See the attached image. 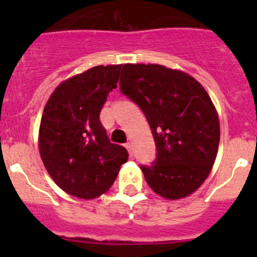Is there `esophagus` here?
I'll return each mask as SVG.
<instances>
[{"label": "esophagus", "mask_w": 257, "mask_h": 257, "mask_svg": "<svg viewBox=\"0 0 257 257\" xmlns=\"http://www.w3.org/2000/svg\"><path fill=\"white\" fill-rule=\"evenodd\" d=\"M126 148H127V151H128V153H130V156H133V153H134L133 144H131V143H127V144H126Z\"/></svg>", "instance_id": "34e87169"}]
</instances>
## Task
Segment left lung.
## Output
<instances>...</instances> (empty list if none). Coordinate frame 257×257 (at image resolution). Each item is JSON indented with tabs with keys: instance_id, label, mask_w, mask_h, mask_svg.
Here are the masks:
<instances>
[{
	"instance_id": "obj_1",
	"label": "left lung",
	"mask_w": 257,
	"mask_h": 257,
	"mask_svg": "<svg viewBox=\"0 0 257 257\" xmlns=\"http://www.w3.org/2000/svg\"><path fill=\"white\" fill-rule=\"evenodd\" d=\"M119 90L147 117L156 160L140 166L160 196H189L207 179L220 142L216 109L198 81L158 64H124Z\"/></svg>"
}]
</instances>
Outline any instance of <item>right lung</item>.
Returning <instances> with one entry per match:
<instances>
[{
	"instance_id": "1",
	"label": "right lung",
	"mask_w": 257,
	"mask_h": 257,
	"mask_svg": "<svg viewBox=\"0 0 257 257\" xmlns=\"http://www.w3.org/2000/svg\"><path fill=\"white\" fill-rule=\"evenodd\" d=\"M121 65H99L67 79L52 92L41 119L40 154L59 188L92 199L112 187L128 153L113 144L100 122Z\"/></svg>"
}]
</instances>
